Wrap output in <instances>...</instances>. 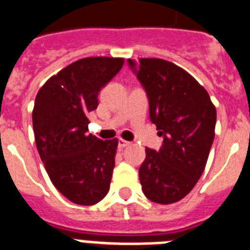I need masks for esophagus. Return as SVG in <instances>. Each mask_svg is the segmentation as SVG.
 <instances>
[{"label":"esophagus","instance_id":"1","mask_svg":"<svg viewBox=\"0 0 250 250\" xmlns=\"http://www.w3.org/2000/svg\"><path fill=\"white\" fill-rule=\"evenodd\" d=\"M129 144H131V143H128V141H125V140H123V139H121L118 141V146H119V147H122V149H123V147H127Z\"/></svg>","mask_w":250,"mask_h":250}]
</instances>
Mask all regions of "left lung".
Listing matches in <instances>:
<instances>
[{"label": "left lung", "instance_id": "obj_1", "mask_svg": "<svg viewBox=\"0 0 250 250\" xmlns=\"http://www.w3.org/2000/svg\"><path fill=\"white\" fill-rule=\"evenodd\" d=\"M149 97L150 119L163 136L159 151L146 147L139 169L151 202L172 204L191 191L204 172L217 111L209 93L181 66L157 58L128 60Z\"/></svg>", "mask_w": 250, "mask_h": 250}]
</instances>
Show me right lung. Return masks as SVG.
Instances as JSON below:
<instances>
[{
    "label": "right lung",
    "mask_w": 250,
    "mask_h": 250,
    "mask_svg": "<svg viewBox=\"0 0 250 250\" xmlns=\"http://www.w3.org/2000/svg\"><path fill=\"white\" fill-rule=\"evenodd\" d=\"M123 58L79 59L46 81L34 101L36 145L54 186L70 202L93 206L110 188L118 139L87 133L99 92L123 66Z\"/></svg>",
    "instance_id": "1"
}]
</instances>
